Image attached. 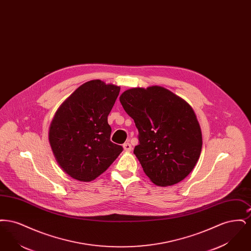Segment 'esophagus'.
Segmentation results:
<instances>
[{
    "label": "esophagus",
    "instance_id": "34e87169",
    "mask_svg": "<svg viewBox=\"0 0 251 251\" xmlns=\"http://www.w3.org/2000/svg\"><path fill=\"white\" fill-rule=\"evenodd\" d=\"M123 149L126 152H129L131 151V145L130 143H124L123 144Z\"/></svg>",
    "mask_w": 251,
    "mask_h": 251
}]
</instances>
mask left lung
Here are the masks:
<instances>
[{
	"mask_svg": "<svg viewBox=\"0 0 251 251\" xmlns=\"http://www.w3.org/2000/svg\"><path fill=\"white\" fill-rule=\"evenodd\" d=\"M120 100L139 132L133 153L145 174L158 186L186 178L202 148L201 126L191 105L159 85L128 89Z\"/></svg>",
	"mask_w": 251,
	"mask_h": 251,
	"instance_id": "left-lung-1",
	"label": "left lung"
}]
</instances>
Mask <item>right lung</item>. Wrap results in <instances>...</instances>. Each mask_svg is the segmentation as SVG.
<instances>
[{
  "mask_svg": "<svg viewBox=\"0 0 251 251\" xmlns=\"http://www.w3.org/2000/svg\"><path fill=\"white\" fill-rule=\"evenodd\" d=\"M120 86L92 80L80 85L54 114L49 142L54 158L72 179L91 181L102 174L123 151L110 141L107 117Z\"/></svg>",
  "mask_w": 251,
  "mask_h": 251,
  "instance_id": "add662e5",
  "label": "right lung"
}]
</instances>
